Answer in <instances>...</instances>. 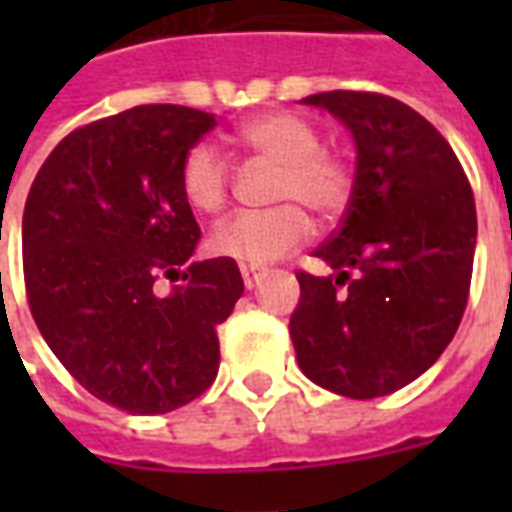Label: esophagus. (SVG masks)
<instances>
[{
	"label": "esophagus",
	"instance_id": "1",
	"mask_svg": "<svg viewBox=\"0 0 512 512\" xmlns=\"http://www.w3.org/2000/svg\"><path fill=\"white\" fill-rule=\"evenodd\" d=\"M241 277H244V285L249 290L255 288L257 282H260V279L266 277V271H263V268H249V266H244L241 268Z\"/></svg>",
	"mask_w": 512,
	"mask_h": 512
}]
</instances>
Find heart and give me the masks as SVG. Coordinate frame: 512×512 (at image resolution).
Returning <instances> with one entry per match:
<instances>
[{"label":"heart","mask_w":512,"mask_h":512,"mask_svg":"<svg viewBox=\"0 0 512 512\" xmlns=\"http://www.w3.org/2000/svg\"><path fill=\"white\" fill-rule=\"evenodd\" d=\"M235 142L274 164L268 211L238 213L211 233V252L238 266H266L310 241L315 213L321 222L340 219L354 197L356 169L348 153L321 145V131L293 112H266L235 128ZM180 189L191 208L219 213L230 197V164L208 142L189 147L180 164Z\"/></svg>","instance_id":"heart-1"}]
</instances>
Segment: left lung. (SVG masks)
I'll use <instances>...</instances> for the list:
<instances>
[{"instance_id": "8db88e82", "label": "left lung", "mask_w": 512, "mask_h": 512, "mask_svg": "<svg viewBox=\"0 0 512 512\" xmlns=\"http://www.w3.org/2000/svg\"><path fill=\"white\" fill-rule=\"evenodd\" d=\"M348 126L354 197L315 257L332 277L299 271L290 340L304 376L370 400L428 370L458 332L469 299L477 211L450 142L425 117L381 93L304 98Z\"/></svg>"}]
</instances>
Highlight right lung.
Masks as SVG:
<instances>
[{
	"label": "right lung",
	"instance_id": "right-lung-1",
	"mask_svg": "<svg viewBox=\"0 0 512 512\" xmlns=\"http://www.w3.org/2000/svg\"><path fill=\"white\" fill-rule=\"evenodd\" d=\"M213 126L175 104L87 123L51 150L24 205L32 318L65 370L128 414H167L213 384L216 329L244 293L233 260L189 263L200 224L180 164ZM161 276L184 285L158 294Z\"/></svg>",
	"mask_w": 512,
	"mask_h": 512
}]
</instances>
